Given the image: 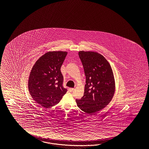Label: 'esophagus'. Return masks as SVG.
<instances>
[{
  "label": "esophagus",
  "mask_w": 149,
  "mask_h": 149,
  "mask_svg": "<svg viewBox=\"0 0 149 149\" xmlns=\"http://www.w3.org/2000/svg\"><path fill=\"white\" fill-rule=\"evenodd\" d=\"M74 90V88H70L69 89V91L70 92H72Z\"/></svg>",
  "instance_id": "1"
}]
</instances>
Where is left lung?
<instances>
[{
    "instance_id": "8db88e82",
    "label": "left lung",
    "mask_w": 149,
    "mask_h": 149,
    "mask_svg": "<svg viewBox=\"0 0 149 149\" xmlns=\"http://www.w3.org/2000/svg\"><path fill=\"white\" fill-rule=\"evenodd\" d=\"M86 75L84 96L76 99L77 105L92 115L108 105L115 92V81L111 65L104 56L97 52H79Z\"/></svg>"
}]
</instances>
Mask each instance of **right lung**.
I'll list each match as a JSON object with an SVG mask.
<instances>
[{
    "mask_svg": "<svg viewBox=\"0 0 149 149\" xmlns=\"http://www.w3.org/2000/svg\"><path fill=\"white\" fill-rule=\"evenodd\" d=\"M68 54L49 51L41 56L33 65L29 77V92L36 103L45 108L58 104L67 90L63 87L61 67Z\"/></svg>",
    "mask_w": 149,
    "mask_h": 149,
    "instance_id": "add662e5",
    "label": "right lung"
}]
</instances>
